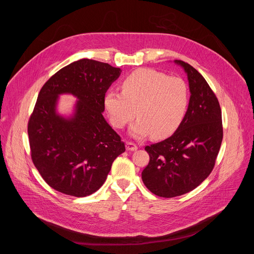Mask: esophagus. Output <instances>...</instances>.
I'll return each mask as SVG.
<instances>
[{"instance_id":"34e87169","label":"esophagus","mask_w":254,"mask_h":254,"mask_svg":"<svg viewBox=\"0 0 254 254\" xmlns=\"http://www.w3.org/2000/svg\"><path fill=\"white\" fill-rule=\"evenodd\" d=\"M127 151H135L137 149V146L134 143V142H131V141H127Z\"/></svg>"}]
</instances>
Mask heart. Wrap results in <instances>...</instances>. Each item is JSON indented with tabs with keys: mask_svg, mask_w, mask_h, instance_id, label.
<instances>
[{
	"mask_svg": "<svg viewBox=\"0 0 254 254\" xmlns=\"http://www.w3.org/2000/svg\"><path fill=\"white\" fill-rule=\"evenodd\" d=\"M189 103L187 83L154 69H137L122 82V92L111 89L104 95V107L112 125L125 127L135 117L130 134L136 138L152 133L162 138L182 123Z\"/></svg>",
	"mask_w": 254,
	"mask_h": 254,
	"instance_id": "heart-1",
	"label": "heart"
}]
</instances>
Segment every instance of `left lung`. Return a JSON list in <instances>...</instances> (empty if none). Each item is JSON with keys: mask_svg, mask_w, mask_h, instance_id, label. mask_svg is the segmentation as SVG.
<instances>
[{"mask_svg": "<svg viewBox=\"0 0 254 254\" xmlns=\"http://www.w3.org/2000/svg\"><path fill=\"white\" fill-rule=\"evenodd\" d=\"M175 62L188 76V110L174 134L144 148L150 162L141 172L144 186L164 198L197 188L212 172L223 138L221 108L215 93L193 66Z\"/></svg>", "mask_w": 254, "mask_h": 254, "instance_id": "left-lung-1", "label": "left lung"}]
</instances>
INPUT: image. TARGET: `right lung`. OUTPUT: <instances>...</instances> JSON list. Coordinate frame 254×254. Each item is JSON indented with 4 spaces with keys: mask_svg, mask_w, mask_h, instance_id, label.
Wrapping results in <instances>:
<instances>
[{
    "mask_svg": "<svg viewBox=\"0 0 254 254\" xmlns=\"http://www.w3.org/2000/svg\"><path fill=\"white\" fill-rule=\"evenodd\" d=\"M121 72L108 63L80 59L57 71L42 86L28 122L29 143L33 164L56 191L74 197L91 195L126 151L102 116L105 92ZM62 93L80 99L68 120L56 114Z\"/></svg>",
    "mask_w": 254,
    "mask_h": 254,
    "instance_id": "1",
    "label": "right lung"
}]
</instances>
